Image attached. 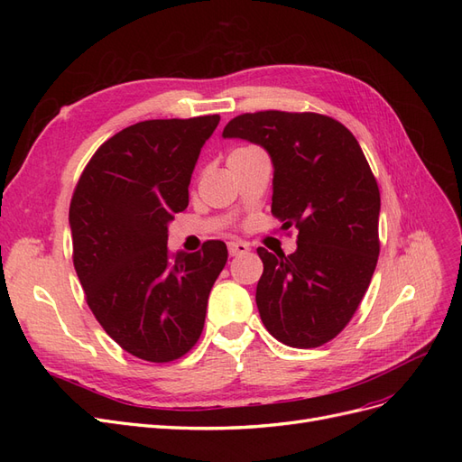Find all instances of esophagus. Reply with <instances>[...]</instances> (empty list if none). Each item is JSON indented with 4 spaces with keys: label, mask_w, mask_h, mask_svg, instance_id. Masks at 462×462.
Returning a JSON list of instances; mask_svg holds the SVG:
<instances>
[{
    "label": "esophagus",
    "mask_w": 462,
    "mask_h": 462,
    "mask_svg": "<svg viewBox=\"0 0 462 462\" xmlns=\"http://www.w3.org/2000/svg\"><path fill=\"white\" fill-rule=\"evenodd\" d=\"M227 248H229L231 256H243L250 250V246L243 241H231V243H227Z\"/></svg>",
    "instance_id": "34e87169"
}]
</instances>
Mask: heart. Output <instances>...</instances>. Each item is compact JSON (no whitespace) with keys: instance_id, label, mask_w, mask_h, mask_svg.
<instances>
[{"instance_id":"b5f03b06","label":"heart","mask_w":462,"mask_h":462,"mask_svg":"<svg viewBox=\"0 0 462 462\" xmlns=\"http://www.w3.org/2000/svg\"><path fill=\"white\" fill-rule=\"evenodd\" d=\"M246 150H250V148H236V150H233L231 153H241V152H246Z\"/></svg>"}]
</instances>
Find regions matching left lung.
Masks as SVG:
<instances>
[{
    "label": "left lung",
    "mask_w": 462,
    "mask_h": 462,
    "mask_svg": "<svg viewBox=\"0 0 462 462\" xmlns=\"http://www.w3.org/2000/svg\"><path fill=\"white\" fill-rule=\"evenodd\" d=\"M223 138L262 146L273 163L272 214L299 229L285 256L258 248V312L277 341L314 348L351 321L380 256V189L353 133L319 114L258 111Z\"/></svg>",
    "instance_id": "left-lung-1"
}]
</instances>
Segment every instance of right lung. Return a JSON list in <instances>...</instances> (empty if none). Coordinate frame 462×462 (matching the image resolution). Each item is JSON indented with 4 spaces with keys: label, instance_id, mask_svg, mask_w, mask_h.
Segmentation results:
<instances>
[{
    "label": "right lung",
    "instance_id": "obj_1",
    "mask_svg": "<svg viewBox=\"0 0 462 462\" xmlns=\"http://www.w3.org/2000/svg\"><path fill=\"white\" fill-rule=\"evenodd\" d=\"M219 116L150 119L96 150L69 208L73 263L92 314L121 348L171 362L197 345L227 262L221 241L167 250V226L189 206L200 150Z\"/></svg>",
    "mask_w": 462,
    "mask_h": 462
}]
</instances>
